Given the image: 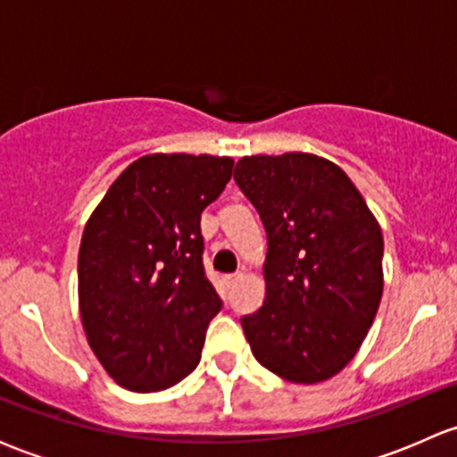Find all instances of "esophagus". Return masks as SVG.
I'll list each match as a JSON object with an SVG mask.
<instances>
[{"label":"esophagus","instance_id":"34e87169","mask_svg":"<svg viewBox=\"0 0 457 457\" xmlns=\"http://www.w3.org/2000/svg\"><path fill=\"white\" fill-rule=\"evenodd\" d=\"M241 280H243V271H234V274L225 276V285H228V287H234V285L241 283Z\"/></svg>","mask_w":457,"mask_h":457}]
</instances>
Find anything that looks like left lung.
<instances>
[{
	"instance_id": "obj_1",
	"label": "left lung",
	"mask_w": 457,
	"mask_h": 457,
	"mask_svg": "<svg viewBox=\"0 0 457 457\" xmlns=\"http://www.w3.org/2000/svg\"><path fill=\"white\" fill-rule=\"evenodd\" d=\"M234 179L267 232L265 303L241 318L252 353L296 385L329 380L356 356L380 305V225L322 156H243Z\"/></svg>"
}]
</instances>
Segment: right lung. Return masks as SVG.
<instances>
[{"instance_id": "add662e5", "label": "right lung", "mask_w": 457, "mask_h": 457, "mask_svg": "<svg viewBox=\"0 0 457 457\" xmlns=\"http://www.w3.org/2000/svg\"><path fill=\"white\" fill-rule=\"evenodd\" d=\"M232 168L229 156L145 154L87 219L77 265L81 322L123 389H168L199 365L223 305L203 270L201 212Z\"/></svg>"}]
</instances>
